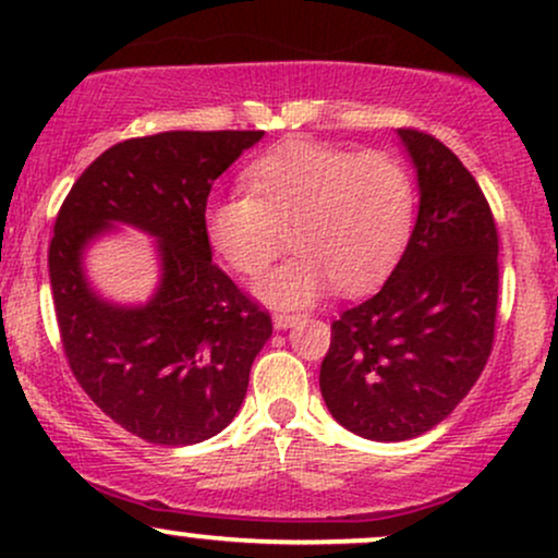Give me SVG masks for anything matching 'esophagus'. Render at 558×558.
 <instances>
[{
    "mask_svg": "<svg viewBox=\"0 0 558 558\" xmlns=\"http://www.w3.org/2000/svg\"><path fill=\"white\" fill-rule=\"evenodd\" d=\"M299 319H301V315H288V312H275L272 323H275V328H278V330H288V328H293V325H296Z\"/></svg>",
    "mask_w": 558,
    "mask_h": 558,
    "instance_id": "obj_1",
    "label": "esophagus"
}]
</instances>
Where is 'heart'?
Returning a JSON list of instances; mask_svg holds the SVG:
<instances>
[{"instance_id":"b5f03b06","label":"heart","mask_w":558,"mask_h":558,"mask_svg":"<svg viewBox=\"0 0 558 558\" xmlns=\"http://www.w3.org/2000/svg\"><path fill=\"white\" fill-rule=\"evenodd\" d=\"M248 194L217 196L204 233L230 270L257 278L288 246L293 257L257 283L275 310L328 293H362L393 272L417 220V183L390 151H351L291 138L243 170Z\"/></svg>"}]
</instances>
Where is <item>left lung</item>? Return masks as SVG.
<instances>
[{
  "label": "left lung",
  "mask_w": 558,
  "mask_h": 558,
  "mask_svg": "<svg viewBox=\"0 0 558 558\" xmlns=\"http://www.w3.org/2000/svg\"><path fill=\"white\" fill-rule=\"evenodd\" d=\"M417 168L407 252L373 299L332 323L319 390L345 430L409 440L457 409L485 369L498 304V230L488 198L430 133L399 128Z\"/></svg>",
  "instance_id": "1"
}]
</instances>
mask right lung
<instances>
[{
    "label": "right lung",
    "mask_w": 558,
    "mask_h": 558,
    "mask_svg": "<svg viewBox=\"0 0 558 558\" xmlns=\"http://www.w3.org/2000/svg\"><path fill=\"white\" fill-rule=\"evenodd\" d=\"M262 131H168L128 138L83 170L49 243L62 349L107 417L157 446L226 430L241 409L272 319L213 262L204 209L213 183ZM118 221L158 239L163 267L146 305L95 296L82 252Z\"/></svg>",
    "instance_id": "obj_1"
}]
</instances>
